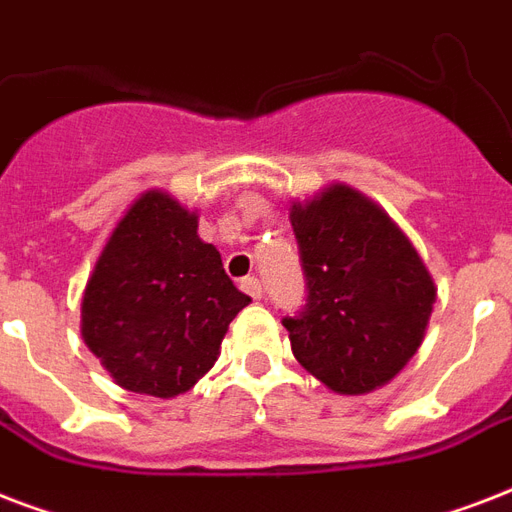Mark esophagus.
Wrapping results in <instances>:
<instances>
[{"instance_id":"1","label":"esophagus","mask_w":512,"mask_h":512,"mask_svg":"<svg viewBox=\"0 0 512 512\" xmlns=\"http://www.w3.org/2000/svg\"><path fill=\"white\" fill-rule=\"evenodd\" d=\"M241 292H247L252 300H260V295H263V284H260V279L257 276H247V279H241Z\"/></svg>"}]
</instances>
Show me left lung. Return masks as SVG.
<instances>
[{"instance_id":"obj_1","label":"left lung","mask_w":512,"mask_h":512,"mask_svg":"<svg viewBox=\"0 0 512 512\" xmlns=\"http://www.w3.org/2000/svg\"><path fill=\"white\" fill-rule=\"evenodd\" d=\"M308 300L284 316L292 353L327 388L361 396L422 345L436 284L404 231L364 193L335 183L289 209Z\"/></svg>"}]
</instances>
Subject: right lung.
<instances>
[{"label":"right lung","mask_w":512,"mask_h":512,"mask_svg":"<svg viewBox=\"0 0 512 512\" xmlns=\"http://www.w3.org/2000/svg\"><path fill=\"white\" fill-rule=\"evenodd\" d=\"M196 231V212L146 191L95 263L82 337L124 390L156 398L191 390L215 366L228 324L252 303Z\"/></svg>","instance_id":"add662e5"}]
</instances>
